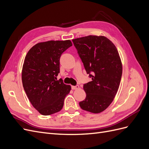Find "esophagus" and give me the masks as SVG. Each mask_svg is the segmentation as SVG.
Masks as SVG:
<instances>
[{
	"mask_svg": "<svg viewBox=\"0 0 149 149\" xmlns=\"http://www.w3.org/2000/svg\"><path fill=\"white\" fill-rule=\"evenodd\" d=\"M71 88H72V89H79V86H78V85H76V86H71Z\"/></svg>",
	"mask_w": 149,
	"mask_h": 149,
	"instance_id": "1",
	"label": "esophagus"
}]
</instances>
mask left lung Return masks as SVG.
<instances>
[{
    "label": "left lung",
    "mask_w": 149,
    "mask_h": 149,
    "mask_svg": "<svg viewBox=\"0 0 149 149\" xmlns=\"http://www.w3.org/2000/svg\"><path fill=\"white\" fill-rule=\"evenodd\" d=\"M92 81L83 85L86 94L79 102L82 109L94 114L106 110L118 91L123 65L114 44L104 36L88 35L72 40Z\"/></svg>",
    "instance_id": "obj_1"
}]
</instances>
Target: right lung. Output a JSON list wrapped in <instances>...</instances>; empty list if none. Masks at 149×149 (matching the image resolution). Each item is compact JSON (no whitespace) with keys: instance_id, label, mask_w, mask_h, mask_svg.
<instances>
[{"instance_id":"1","label":"right lung","mask_w":149,"mask_h":149,"mask_svg":"<svg viewBox=\"0 0 149 149\" xmlns=\"http://www.w3.org/2000/svg\"><path fill=\"white\" fill-rule=\"evenodd\" d=\"M73 45L71 40L38 43L26 54L22 71V84L32 106L39 113L48 116L60 111L70 85L56 80L61 54Z\"/></svg>"}]
</instances>
